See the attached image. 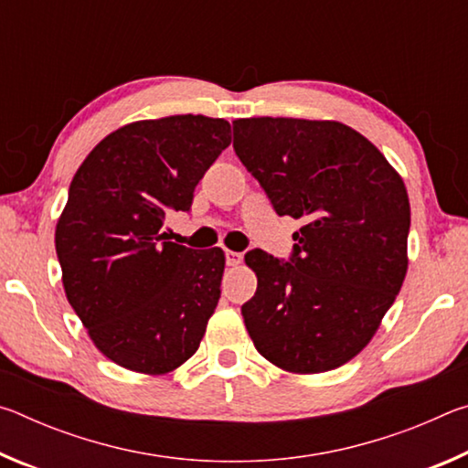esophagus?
Here are the masks:
<instances>
[{
	"mask_svg": "<svg viewBox=\"0 0 468 468\" xmlns=\"http://www.w3.org/2000/svg\"><path fill=\"white\" fill-rule=\"evenodd\" d=\"M225 258L229 266H239L243 262V253L233 251V250H225Z\"/></svg>",
	"mask_w": 468,
	"mask_h": 468,
	"instance_id": "esophagus-1",
	"label": "esophagus"
}]
</instances>
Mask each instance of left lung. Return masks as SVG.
<instances>
[{
	"label": "left lung",
	"instance_id": "8db88e82",
	"mask_svg": "<svg viewBox=\"0 0 468 468\" xmlns=\"http://www.w3.org/2000/svg\"><path fill=\"white\" fill-rule=\"evenodd\" d=\"M233 148L281 217L303 220L291 262L245 253L258 289L241 315L258 353L289 374L359 355L407 276L405 181L371 142L330 120L233 122Z\"/></svg>",
	"mask_w": 468,
	"mask_h": 468
}]
</instances>
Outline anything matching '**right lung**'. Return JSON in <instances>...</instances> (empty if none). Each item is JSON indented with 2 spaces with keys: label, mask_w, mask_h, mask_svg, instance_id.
Segmentation results:
<instances>
[{
  "label": "right lung",
  "mask_w": 468,
  "mask_h": 468,
  "mask_svg": "<svg viewBox=\"0 0 468 468\" xmlns=\"http://www.w3.org/2000/svg\"><path fill=\"white\" fill-rule=\"evenodd\" d=\"M229 144V122L171 115L111 132L78 167L55 251L69 305L117 366L163 376L200 346L225 251L165 241L161 227L169 212L189 210L197 181Z\"/></svg>",
  "instance_id": "add662e5"
}]
</instances>
